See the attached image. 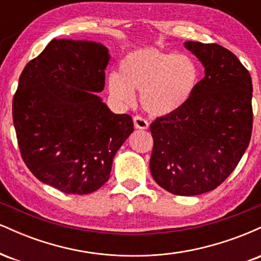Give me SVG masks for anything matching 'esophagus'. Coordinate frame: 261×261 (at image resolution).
Wrapping results in <instances>:
<instances>
[{
    "label": "esophagus",
    "mask_w": 261,
    "mask_h": 261,
    "mask_svg": "<svg viewBox=\"0 0 261 261\" xmlns=\"http://www.w3.org/2000/svg\"><path fill=\"white\" fill-rule=\"evenodd\" d=\"M134 125L135 127L141 128V130H146V128H148V121L146 120V119L141 118V116H135Z\"/></svg>",
    "instance_id": "34e87169"
}]
</instances>
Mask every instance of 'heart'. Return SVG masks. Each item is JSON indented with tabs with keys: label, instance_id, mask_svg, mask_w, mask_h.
I'll list each match as a JSON object with an SVG mask.
<instances>
[{
	"label": "heart",
	"instance_id": "1",
	"mask_svg": "<svg viewBox=\"0 0 261 261\" xmlns=\"http://www.w3.org/2000/svg\"><path fill=\"white\" fill-rule=\"evenodd\" d=\"M200 82V70L188 55H174L157 49L128 53L120 62V73L108 76L110 97L119 106L140 101L149 115L169 116L181 110L193 98Z\"/></svg>",
	"mask_w": 261,
	"mask_h": 261
}]
</instances>
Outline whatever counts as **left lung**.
Listing matches in <instances>:
<instances>
[{
    "mask_svg": "<svg viewBox=\"0 0 261 261\" xmlns=\"http://www.w3.org/2000/svg\"><path fill=\"white\" fill-rule=\"evenodd\" d=\"M205 68L190 101L151 124L149 169L169 193L194 196L228 178L249 145L253 128L251 77L238 58L217 44L187 41Z\"/></svg>",
    "mask_w": 261,
    "mask_h": 261,
    "instance_id": "left-lung-1",
    "label": "left lung"
}]
</instances>
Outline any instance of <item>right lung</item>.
<instances>
[{
    "label": "right lung",
    "mask_w": 261,
    "mask_h": 261,
    "mask_svg": "<svg viewBox=\"0 0 261 261\" xmlns=\"http://www.w3.org/2000/svg\"><path fill=\"white\" fill-rule=\"evenodd\" d=\"M109 61L97 41L54 39L19 77L12 109L20 154L39 180L62 193L85 195L106 184L134 131L133 118L97 94Z\"/></svg>",
    "instance_id": "add662e5"
}]
</instances>
